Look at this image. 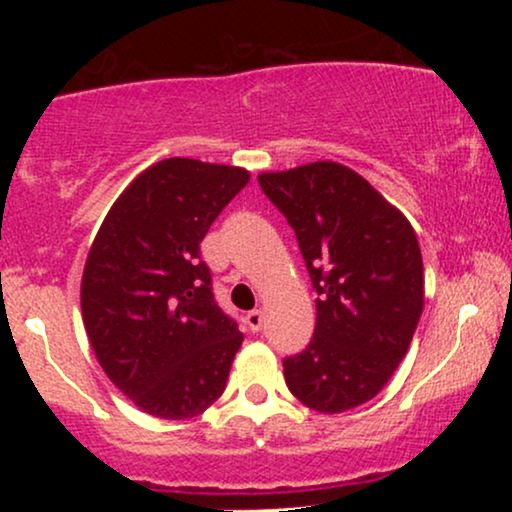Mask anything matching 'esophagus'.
Wrapping results in <instances>:
<instances>
[{
  "label": "esophagus",
  "instance_id": "esophagus-1",
  "mask_svg": "<svg viewBox=\"0 0 512 512\" xmlns=\"http://www.w3.org/2000/svg\"><path fill=\"white\" fill-rule=\"evenodd\" d=\"M245 325H248L250 332H260L262 325H264V313H262V310H250V313L245 315Z\"/></svg>",
  "mask_w": 512,
  "mask_h": 512
}]
</instances>
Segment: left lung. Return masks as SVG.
I'll return each instance as SVG.
<instances>
[{
    "instance_id": "left-lung-1",
    "label": "left lung",
    "mask_w": 512,
    "mask_h": 512,
    "mask_svg": "<svg viewBox=\"0 0 512 512\" xmlns=\"http://www.w3.org/2000/svg\"><path fill=\"white\" fill-rule=\"evenodd\" d=\"M296 231L317 298L313 342L284 361L291 395L320 414L373 399L424 310V260L407 216L337 161L257 175Z\"/></svg>"
}]
</instances>
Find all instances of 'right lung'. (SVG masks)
<instances>
[{
  "label": "right lung",
  "instance_id": "obj_1",
  "mask_svg": "<svg viewBox=\"0 0 512 512\" xmlns=\"http://www.w3.org/2000/svg\"><path fill=\"white\" fill-rule=\"evenodd\" d=\"M250 170L163 158L110 207L81 274V317L113 385L158 419H195L226 390L243 334L214 303L199 243Z\"/></svg>",
  "mask_w": 512,
  "mask_h": 512
}]
</instances>
